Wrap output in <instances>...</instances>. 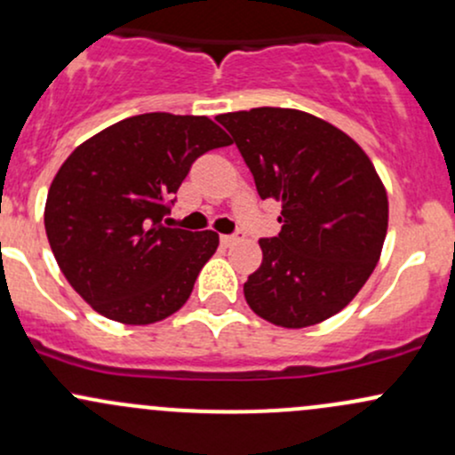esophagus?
I'll use <instances>...</instances> for the list:
<instances>
[{"label": "esophagus", "instance_id": "34e87169", "mask_svg": "<svg viewBox=\"0 0 455 455\" xmlns=\"http://www.w3.org/2000/svg\"><path fill=\"white\" fill-rule=\"evenodd\" d=\"M239 239H243V233H233V235H222L220 237V242L224 243V246H233V243H237Z\"/></svg>", "mask_w": 455, "mask_h": 455}]
</instances>
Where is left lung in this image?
Segmentation results:
<instances>
[{"mask_svg":"<svg viewBox=\"0 0 455 455\" xmlns=\"http://www.w3.org/2000/svg\"><path fill=\"white\" fill-rule=\"evenodd\" d=\"M261 198L283 204L276 237L259 239L261 267L243 283L248 307L283 328L332 317L380 259L388 201L371 159L341 129L284 108L220 114Z\"/></svg>","mask_w":455,"mask_h":455,"instance_id":"obj_1","label":"left lung"}]
</instances>
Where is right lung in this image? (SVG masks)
<instances>
[{
    "label": "right lung",
    "mask_w": 455,
    "mask_h": 455,
    "mask_svg": "<svg viewBox=\"0 0 455 455\" xmlns=\"http://www.w3.org/2000/svg\"><path fill=\"white\" fill-rule=\"evenodd\" d=\"M231 138L207 116L140 114L79 144L60 166L44 231L60 269L97 313L162 322L188 302L218 233L164 227L189 168Z\"/></svg>",
    "instance_id": "obj_1"
}]
</instances>
